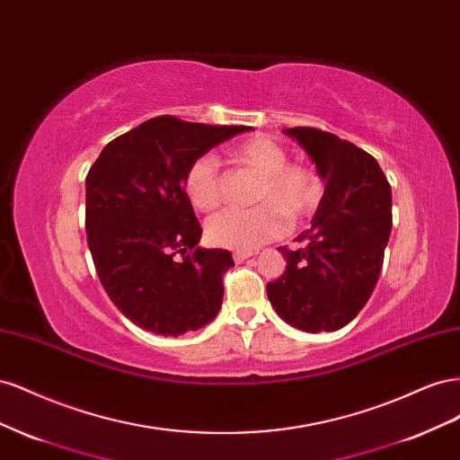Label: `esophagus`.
Returning a JSON list of instances; mask_svg holds the SVG:
<instances>
[{
  "instance_id": "esophagus-1",
  "label": "esophagus",
  "mask_w": 460,
  "mask_h": 460,
  "mask_svg": "<svg viewBox=\"0 0 460 460\" xmlns=\"http://www.w3.org/2000/svg\"><path fill=\"white\" fill-rule=\"evenodd\" d=\"M253 255H255L253 252H234V261H235V262H243L245 259L253 257Z\"/></svg>"
}]
</instances>
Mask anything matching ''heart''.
Listing matches in <instances>:
<instances>
[{
	"instance_id": "1",
	"label": "heart",
	"mask_w": 460,
	"mask_h": 460,
	"mask_svg": "<svg viewBox=\"0 0 460 460\" xmlns=\"http://www.w3.org/2000/svg\"><path fill=\"white\" fill-rule=\"evenodd\" d=\"M232 161L261 176L253 208H226L207 220V238L213 245L247 252L278 238L286 230V215H309L323 196V182L311 166L288 163L284 146L270 137L253 136L230 151ZM184 191L193 208L213 211L222 199L218 161L211 153L193 159L184 172Z\"/></svg>"
}]
</instances>
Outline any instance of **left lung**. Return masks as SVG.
Returning a JSON list of instances; mask_svg holds the SVG:
<instances>
[{"label": "left lung", "instance_id": "obj_1", "mask_svg": "<svg viewBox=\"0 0 460 460\" xmlns=\"http://www.w3.org/2000/svg\"><path fill=\"white\" fill-rule=\"evenodd\" d=\"M326 180L299 249L278 247L286 272L267 284L276 313L305 332L340 330L365 307L392 234V186L365 149L313 127L286 128Z\"/></svg>", "mask_w": 460, "mask_h": 460}]
</instances>
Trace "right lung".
Instances as JSON below:
<instances>
[{
    "label": "right lung",
    "instance_id": "right-lung-1",
    "mask_svg": "<svg viewBox=\"0 0 460 460\" xmlns=\"http://www.w3.org/2000/svg\"><path fill=\"white\" fill-rule=\"evenodd\" d=\"M249 127L163 115L109 142L86 176V235L97 276L136 326L182 336L217 316L234 267L226 249H201L184 191L188 164Z\"/></svg>",
    "mask_w": 460,
    "mask_h": 460
}]
</instances>
